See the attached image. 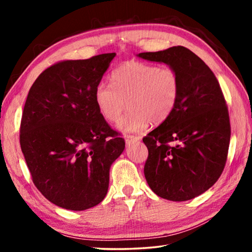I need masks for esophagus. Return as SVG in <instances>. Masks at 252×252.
I'll return each instance as SVG.
<instances>
[{
    "label": "esophagus",
    "mask_w": 252,
    "mask_h": 252,
    "mask_svg": "<svg viewBox=\"0 0 252 252\" xmlns=\"http://www.w3.org/2000/svg\"><path fill=\"white\" fill-rule=\"evenodd\" d=\"M141 140V136H136V135H126V144H131L132 142H136Z\"/></svg>",
    "instance_id": "obj_1"
}]
</instances>
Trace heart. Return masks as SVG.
<instances>
[{"label": "heart", "mask_w": 252, "mask_h": 252, "mask_svg": "<svg viewBox=\"0 0 252 252\" xmlns=\"http://www.w3.org/2000/svg\"><path fill=\"white\" fill-rule=\"evenodd\" d=\"M113 84L102 81L94 90V102L104 120L117 121L126 102L130 110L118 122L125 133L146 130L149 123L168 119L177 104L180 90L178 73L169 66L130 61L113 71Z\"/></svg>", "instance_id": "1"}]
</instances>
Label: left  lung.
I'll return each instance as SVG.
<instances>
[{"label": "left lung", "instance_id": "1", "mask_svg": "<svg viewBox=\"0 0 252 252\" xmlns=\"http://www.w3.org/2000/svg\"><path fill=\"white\" fill-rule=\"evenodd\" d=\"M136 57L164 63L180 81L172 113L143 138L144 177L160 198L191 200L215 185L227 161L231 131L222 91L210 67L185 46Z\"/></svg>", "mask_w": 252, "mask_h": 252}]
</instances>
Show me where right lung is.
Returning <instances> with one entry per match:
<instances>
[{"label":"right lung","instance_id":"obj_1","mask_svg":"<svg viewBox=\"0 0 252 252\" xmlns=\"http://www.w3.org/2000/svg\"><path fill=\"white\" fill-rule=\"evenodd\" d=\"M116 53L70 60L42 72L30 89L20 143L33 182L67 210L99 204L126 143L97 111L94 90Z\"/></svg>","mask_w":252,"mask_h":252}]
</instances>
